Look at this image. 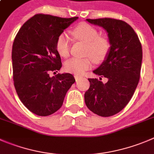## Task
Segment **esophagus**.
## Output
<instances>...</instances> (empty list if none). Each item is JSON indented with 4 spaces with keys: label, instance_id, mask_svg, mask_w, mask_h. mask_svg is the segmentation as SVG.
<instances>
[{
    "label": "esophagus",
    "instance_id": "esophagus-1",
    "mask_svg": "<svg viewBox=\"0 0 154 154\" xmlns=\"http://www.w3.org/2000/svg\"><path fill=\"white\" fill-rule=\"evenodd\" d=\"M74 77H75L76 81H79V80H81V79L83 78V77H81V76H77V75L74 76Z\"/></svg>",
    "mask_w": 154,
    "mask_h": 154
}]
</instances>
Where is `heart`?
<instances>
[{
  "mask_svg": "<svg viewBox=\"0 0 154 154\" xmlns=\"http://www.w3.org/2000/svg\"><path fill=\"white\" fill-rule=\"evenodd\" d=\"M72 34L79 41L86 44L85 55L90 56L94 62L101 63L105 60L110 53L111 44L108 38L99 36L98 31L91 25L81 23L72 31ZM56 50L62 57L69 56L70 38L65 33L60 34L56 41ZM92 66L89 57L73 58L65 64V71L75 75H82Z\"/></svg>",
  "mask_w": 154,
  "mask_h": 154,
  "instance_id": "b5f03b06",
  "label": "heart"
}]
</instances>
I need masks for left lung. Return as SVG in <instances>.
<instances>
[{
  "instance_id": "8db88e82",
  "label": "left lung",
  "mask_w": 154,
  "mask_h": 154,
  "mask_svg": "<svg viewBox=\"0 0 154 154\" xmlns=\"http://www.w3.org/2000/svg\"><path fill=\"white\" fill-rule=\"evenodd\" d=\"M107 31L111 44L110 53L94 74L106 77L104 83L89 78V89L85 92L88 108L101 117H110L121 111L132 98L140 79L142 48L138 35L126 22L103 18L86 19Z\"/></svg>"
}]
</instances>
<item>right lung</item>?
Instances as JSON below:
<instances>
[{"label": "right lung", "instance_id": "add662e5", "mask_svg": "<svg viewBox=\"0 0 154 154\" xmlns=\"http://www.w3.org/2000/svg\"><path fill=\"white\" fill-rule=\"evenodd\" d=\"M77 19L36 14L15 37L12 49L15 89L22 104L36 115L46 117L57 111L75 82L71 74L50 77V72L62 68L56 47L58 37Z\"/></svg>", "mask_w": 154, "mask_h": 154}]
</instances>
